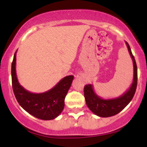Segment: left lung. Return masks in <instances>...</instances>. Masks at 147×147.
<instances>
[{
    "mask_svg": "<svg viewBox=\"0 0 147 147\" xmlns=\"http://www.w3.org/2000/svg\"><path fill=\"white\" fill-rule=\"evenodd\" d=\"M126 42L134 66V78L131 87L119 97L105 100L99 97L93 90L92 84H86L84 88V94L87 106L94 114L101 117H109L121 112L132 100L137 85V67L135 59L131 53L129 45Z\"/></svg>",
    "mask_w": 147,
    "mask_h": 147,
    "instance_id": "left-lung-1",
    "label": "left lung"
}]
</instances>
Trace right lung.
Masks as SVG:
<instances>
[{
    "mask_svg": "<svg viewBox=\"0 0 147 147\" xmlns=\"http://www.w3.org/2000/svg\"><path fill=\"white\" fill-rule=\"evenodd\" d=\"M16 52L11 65V76L13 92L18 102L26 112L35 117L42 120L55 119L64 109L65 96L74 76L65 77L54 87L45 92L38 94L30 92L22 87L18 80L16 70Z\"/></svg>",
    "mask_w": 147,
    "mask_h": 147,
    "instance_id": "1",
    "label": "right lung"
}]
</instances>
